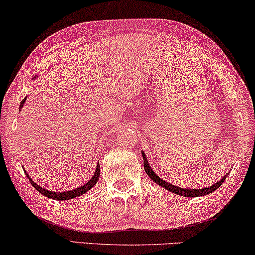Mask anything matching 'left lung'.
<instances>
[{"label": "left lung", "instance_id": "left-lung-1", "mask_svg": "<svg viewBox=\"0 0 255 255\" xmlns=\"http://www.w3.org/2000/svg\"><path fill=\"white\" fill-rule=\"evenodd\" d=\"M142 157H143V164H144V170L146 172V174L149 175V178L151 179L152 181H155L157 185H159L160 187H163L167 191H170L174 194L185 196V198H198V196H203V195H208L210 193H213L214 191H216L217 188H220V186L223 184V181L227 179L228 174H225L223 178L220 179V181L215 182L214 185H211L210 187H206V188H199V189H192V188H182V187H178V186H174L170 184V182L163 180L162 178L158 177L153 170L151 168V166L149 165L148 159L145 157V152L142 151Z\"/></svg>", "mask_w": 255, "mask_h": 255}]
</instances>
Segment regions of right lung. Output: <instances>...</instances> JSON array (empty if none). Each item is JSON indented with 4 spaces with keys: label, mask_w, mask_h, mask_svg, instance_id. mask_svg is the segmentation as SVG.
<instances>
[{
    "label": "right lung",
    "mask_w": 255,
    "mask_h": 255,
    "mask_svg": "<svg viewBox=\"0 0 255 255\" xmlns=\"http://www.w3.org/2000/svg\"><path fill=\"white\" fill-rule=\"evenodd\" d=\"M25 102H26V97H25V98L21 100V103H20V105H19V110L23 109ZM25 174L27 175L28 180H30L32 186H33V187L37 189L39 193H41L42 195L46 196V198H49V199H53V200H57V201H67V200H71V199L78 198V196L83 195L84 193H87V192L90 191L92 187H95L96 184L99 180L100 167H99V162H98V164H97L95 173H93L91 179L87 182V184H84L83 186H81V187H77V188H75V189H71V191H66V192H53V191H48V189L42 188L41 186L37 185L33 180H32V178L27 174L26 171H25Z\"/></svg>",
    "instance_id": "right-lung-1"
}]
</instances>
